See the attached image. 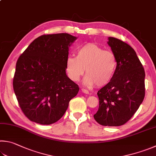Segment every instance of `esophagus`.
Returning a JSON list of instances; mask_svg holds the SVG:
<instances>
[{"label": "esophagus", "instance_id": "obj_1", "mask_svg": "<svg viewBox=\"0 0 156 156\" xmlns=\"http://www.w3.org/2000/svg\"><path fill=\"white\" fill-rule=\"evenodd\" d=\"M81 90H82V92L84 93H85V94H89V90H87L84 89H82Z\"/></svg>", "mask_w": 156, "mask_h": 156}]
</instances>
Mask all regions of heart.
Masks as SVG:
<instances>
[{
	"instance_id": "heart-1",
	"label": "heart",
	"mask_w": 156,
	"mask_h": 156,
	"mask_svg": "<svg viewBox=\"0 0 156 156\" xmlns=\"http://www.w3.org/2000/svg\"><path fill=\"white\" fill-rule=\"evenodd\" d=\"M117 66V61L114 53L104 50L98 45L85 44L76 50V57L67 56L66 72L73 81H78L84 74V85L103 87L108 84L114 76Z\"/></svg>"
}]
</instances>
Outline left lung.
Returning <instances> with one entry per match:
<instances>
[{
	"instance_id": "1",
	"label": "left lung",
	"mask_w": 156,
	"mask_h": 156,
	"mask_svg": "<svg viewBox=\"0 0 156 156\" xmlns=\"http://www.w3.org/2000/svg\"><path fill=\"white\" fill-rule=\"evenodd\" d=\"M117 61L112 80L98 90L99 108L93 115L101 126H119L129 121L145 98V70L136 53L126 42L109 37Z\"/></svg>"
}]
</instances>
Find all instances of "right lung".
Wrapping results in <instances>:
<instances>
[{"instance_id": "1", "label": "right lung", "mask_w": 156, "mask_h": 156, "mask_svg": "<svg viewBox=\"0 0 156 156\" xmlns=\"http://www.w3.org/2000/svg\"><path fill=\"white\" fill-rule=\"evenodd\" d=\"M77 37L44 35L31 43L16 63L13 87L22 112L31 121L50 125L63 117L79 87L66 74L69 47Z\"/></svg>"}]
</instances>
